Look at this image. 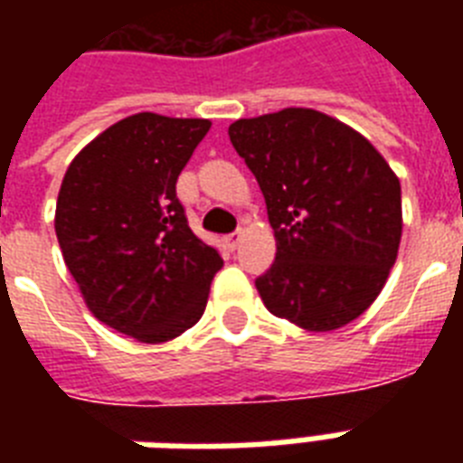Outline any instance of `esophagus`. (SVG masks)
Instances as JSON below:
<instances>
[{
    "instance_id": "34e87169",
    "label": "esophagus",
    "mask_w": 463,
    "mask_h": 463,
    "mask_svg": "<svg viewBox=\"0 0 463 463\" xmlns=\"http://www.w3.org/2000/svg\"><path fill=\"white\" fill-rule=\"evenodd\" d=\"M240 238H242V232H232V235H228V245H231V250H235V247L240 245Z\"/></svg>"
}]
</instances>
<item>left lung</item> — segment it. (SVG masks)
<instances>
[{
  "label": "left lung",
  "mask_w": 463,
  "mask_h": 463,
  "mask_svg": "<svg viewBox=\"0 0 463 463\" xmlns=\"http://www.w3.org/2000/svg\"><path fill=\"white\" fill-rule=\"evenodd\" d=\"M260 182L276 261L254 281L271 315L305 331L358 319L384 288L402 242V184L341 119L283 108L228 127Z\"/></svg>",
  "instance_id": "left-lung-1"
}]
</instances>
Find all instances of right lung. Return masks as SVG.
I'll return each mask as SVG.
<instances>
[{"label": "right lung", "instance_id": "add662e5", "mask_svg": "<svg viewBox=\"0 0 463 463\" xmlns=\"http://www.w3.org/2000/svg\"><path fill=\"white\" fill-rule=\"evenodd\" d=\"M209 119L137 112L74 156L54 232L90 315L141 344H163L202 319L223 260L192 232L175 182Z\"/></svg>", "mask_w": 463, "mask_h": 463}]
</instances>
